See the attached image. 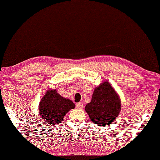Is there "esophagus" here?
I'll return each instance as SVG.
<instances>
[{"label":"esophagus","mask_w":160,"mask_h":160,"mask_svg":"<svg viewBox=\"0 0 160 160\" xmlns=\"http://www.w3.org/2000/svg\"><path fill=\"white\" fill-rule=\"evenodd\" d=\"M76 107H77L78 109H82L83 108V104H82V102H78V103H77Z\"/></svg>","instance_id":"esophagus-1"}]
</instances>
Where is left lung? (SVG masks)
Instances as JSON below:
<instances>
[{
	"instance_id": "left-lung-1",
	"label": "left lung",
	"mask_w": 160,
	"mask_h": 160,
	"mask_svg": "<svg viewBox=\"0 0 160 160\" xmlns=\"http://www.w3.org/2000/svg\"><path fill=\"white\" fill-rule=\"evenodd\" d=\"M121 109L119 96L108 81L102 82L93 91L92 101L85 106L90 119L101 126L115 121Z\"/></svg>"
}]
</instances>
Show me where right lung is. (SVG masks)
Segmentation results:
<instances>
[{"mask_svg": "<svg viewBox=\"0 0 160 160\" xmlns=\"http://www.w3.org/2000/svg\"><path fill=\"white\" fill-rule=\"evenodd\" d=\"M75 107L70 99L61 96L55 89H49L41 99L39 113L46 123L56 126L61 123L68 112Z\"/></svg>", "mask_w": 160, "mask_h": 160, "instance_id": "add662e5", "label": "right lung"}]
</instances>
